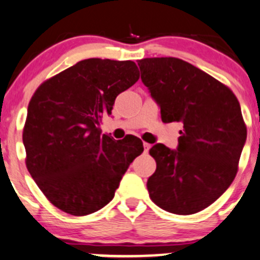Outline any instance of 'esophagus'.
<instances>
[{
    "label": "esophagus",
    "mask_w": 260,
    "mask_h": 260,
    "mask_svg": "<svg viewBox=\"0 0 260 260\" xmlns=\"http://www.w3.org/2000/svg\"><path fill=\"white\" fill-rule=\"evenodd\" d=\"M143 145H144V149H145V152H148L149 149H150V146H151V145H150L149 143H145V141H144V143H143Z\"/></svg>",
    "instance_id": "34e87169"
}]
</instances>
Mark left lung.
Masks as SVG:
<instances>
[{
	"mask_svg": "<svg viewBox=\"0 0 260 260\" xmlns=\"http://www.w3.org/2000/svg\"><path fill=\"white\" fill-rule=\"evenodd\" d=\"M141 80L159 104L162 122H183L178 150L150 149L156 170L148 179L159 208L189 215L213 204L234 180L247 126L239 101L220 81L176 57L138 61Z\"/></svg>",
	"mask_w": 260,
	"mask_h": 260,
	"instance_id": "obj_1",
	"label": "left lung"
}]
</instances>
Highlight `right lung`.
Returning a JSON list of instances; mask_svg holds the SVG:
<instances>
[{"instance_id":"add662e5","label":"right lung","mask_w":260,"mask_h":260,"mask_svg":"<svg viewBox=\"0 0 260 260\" xmlns=\"http://www.w3.org/2000/svg\"><path fill=\"white\" fill-rule=\"evenodd\" d=\"M134 61L87 58L42 82L32 95L22 140L26 167L60 210L82 216L110 203L143 141L101 134L104 112L139 80Z\"/></svg>"}]
</instances>
